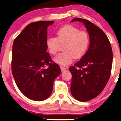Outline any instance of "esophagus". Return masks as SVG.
<instances>
[{"mask_svg":"<svg viewBox=\"0 0 121 121\" xmlns=\"http://www.w3.org/2000/svg\"><path fill=\"white\" fill-rule=\"evenodd\" d=\"M61 69L62 71H67L69 69V67H65V66H60Z\"/></svg>","mask_w":121,"mask_h":121,"instance_id":"obj_1","label":"esophagus"}]
</instances>
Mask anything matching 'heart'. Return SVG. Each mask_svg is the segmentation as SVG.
Masks as SVG:
<instances>
[{
	"label": "heart",
	"mask_w": 121,
	"mask_h": 121,
	"mask_svg": "<svg viewBox=\"0 0 121 121\" xmlns=\"http://www.w3.org/2000/svg\"><path fill=\"white\" fill-rule=\"evenodd\" d=\"M56 34V37H50L47 39L46 45L49 52L55 55L58 52L60 44H65L63 47L64 52L54 57V60L57 64L67 65L74 59H81L86 53L90 44L87 32L67 25L60 27Z\"/></svg>",
	"instance_id": "b5f03b06"
}]
</instances>
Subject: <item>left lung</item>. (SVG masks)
<instances>
[{
	"label": "left lung",
	"mask_w": 121,
	"mask_h": 121,
	"mask_svg": "<svg viewBox=\"0 0 121 121\" xmlns=\"http://www.w3.org/2000/svg\"><path fill=\"white\" fill-rule=\"evenodd\" d=\"M83 22L90 37L89 49L81 60L69 68L72 74L71 93L78 101H89L98 96L111 75L113 53L105 33L88 20L74 18Z\"/></svg>",
	"instance_id": "1"
}]
</instances>
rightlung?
<instances>
[{
	"label": "right lung",
	"instance_id": "right-lung-1",
	"mask_svg": "<svg viewBox=\"0 0 121 121\" xmlns=\"http://www.w3.org/2000/svg\"><path fill=\"white\" fill-rule=\"evenodd\" d=\"M52 21L30 23L15 39L12 52L11 70L16 84L30 99L43 101L53 89L54 80L61 73L47 47V28Z\"/></svg>",
	"mask_w": 121,
	"mask_h": 121
}]
</instances>
